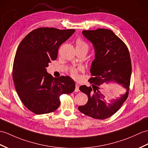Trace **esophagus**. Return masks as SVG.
<instances>
[{"label":"esophagus","instance_id":"1","mask_svg":"<svg viewBox=\"0 0 148 148\" xmlns=\"http://www.w3.org/2000/svg\"><path fill=\"white\" fill-rule=\"evenodd\" d=\"M75 92H79V85L77 83L75 84Z\"/></svg>","mask_w":148,"mask_h":148}]
</instances>
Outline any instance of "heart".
<instances>
[{
    "label": "heart",
    "mask_w": 148,
    "mask_h": 148,
    "mask_svg": "<svg viewBox=\"0 0 148 148\" xmlns=\"http://www.w3.org/2000/svg\"><path fill=\"white\" fill-rule=\"evenodd\" d=\"M76 48H79V49H84L88 51L89 46L84 41L79 38L76 41ZM82 71V69L81 67L79 68H72L71 70V73L72 76L74 78L78 77V72Z\"/></svg>",
    "instance_id": "1"
}]
</instances>
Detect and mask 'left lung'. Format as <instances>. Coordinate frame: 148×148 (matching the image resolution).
Instances as JSON below:
<instances>
[{"mask_svg": "<svg viewBox=\"0 0 148 148\" xmlns=\"http://www.w3.org/2000/svg\"><path fill=\"white\" fill-rule=\"evenodd\" d=\"M82 33L93 45L95 58L90 69L92 77L89 79L92 87L79 88L88 95V101L78 109L92 118L103 120L117 112L128 97L132 72L130 54L125 44L111 30L98 28L84 30ZM109 82L121 84L126 91L106 103L100 86Z\"/></svg>", "mask_w": 148, "mask_h": 148, "instance_id": "8db88e82", "label": "left lung"}]
</instances>
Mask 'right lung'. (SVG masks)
I'll return each mask as SVG.
<instances>
[{
  "label": "right lung",
  "mask_w": 148,
  "mask_h": 148,
  "mask_svg": "<svg viewBox=\"0 0 148 148\" xmlns=\"http://www.w3.org/2000/svg\"><path fill=\"white\" fill-rule=\"evenodd\" d=\"M74 32V29L40 27L27 34L19 45L12 79L24 105L37 115L56 110L60 103V96L75 90L73 79L53 77L46 69L51 60H56L60 45Z\"/></svg>",
  "instance_id": "add662e5"
}]
</instances>
